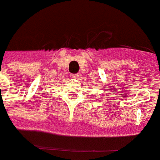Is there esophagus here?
I'll return each mask as SVG.
<instances>
[{"mask_svg": "<svg viewBox=\"0 0 160 160\" xmlns=\"http://www.w3.org/2000/svg\"><path fill=\"white\" fill-rule=\"evenodd\" d=\"M79 76H80V74H72V77H73L74 79H78V78H79Z\"/></svg>", "mask_w": 160, "mask_h": 160, "instance_id": "1", "label": "esophagus"}]
</instances>
